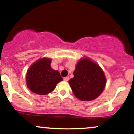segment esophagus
<instances>
[{
  "instance_id": "1",
  "label": "esophagus",
  "mask_w": 134,
  "mask_h": 134,
  "mask_svg": "<svg viewBox=\"0 0 134 134\" xmlns=\"http://www.w3.org/2000/svg\"><path fill=\"white\" fill-rule=\"evenodd\" d=\"M64 81H68L69 80V77L68 76H66V77H64V78H63Z\"/></svg>"
}]
</instances>
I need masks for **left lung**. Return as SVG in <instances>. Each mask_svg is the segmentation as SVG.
Wrapping results in <instances>:
<instances>
[{
	"label": "left lung",
	"instance_id": "8db88e82",
	"mask_svg": "<svg viewBox=\"0 0 134 134\" xmlns=\"http://www.w3.org/2000/svg\"><path fill=\"white\" fill-rule=\"evenodd\" d=\"M74 77L69 80L73 94L81 101H91L99 97L106 85V77L102 68L89 58L77 63Z\"/></svg>",
	"mask_w": 134,
	"mask_h": 134
}]
</instances>
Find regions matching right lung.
<instances>
[{
  "label": "right lung",
  "mask_w": 134,
  "mask_h": 134,
  "mask_svg": "<svg viewBox=\"0 0 134 134\" xmlns=\"http://www.w3.org/2000/svg\"><path fill=\"white\" fill-rule=\"evenodd\" d=\"M51 63V58H40L27 70L26 85L34 93L47 95L53 92L56 85L63 80L58 71L52 68Z\"/></svg>",
  "instance_id": "add662e5"
}]
</instances>
